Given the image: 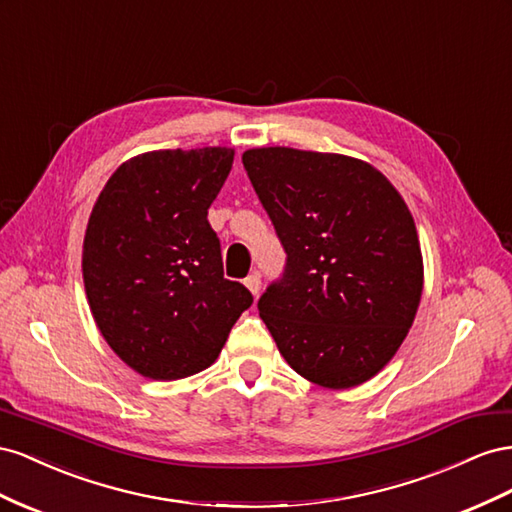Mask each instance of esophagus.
<instances>
[{
    "label": "esophagus",
    "mask_w": 512,
    "mask_h": 512,
    "mask_svg": "<svg viewBox=\"0 0 512 512\" xmlns=\"http://www.w3.org/2000/svg\"><path fill=\"white\" fill-rule=\"evenodd\" d=\"M244 285L248 287V291H251L253 296H257L259 291H261V276H259V274H251V276H246V279H244Z\"/></svg>",
    "instance_id": "1"
}]
</instances>
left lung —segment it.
<instances>
[{"instance_id": "obj_1", "label": "left lung", "mask_w": 512, "mask_h": 512, "mask_svg": "<svg viewBox=\"0 0 512 512\" xmlns=\"http://www.w3.org/2000/svg\"><path fill=\"white\" fill-rule=\"evenodd\" d=\"M287 261L257 309L281 356L309 382H367L397 354L422 294V255L403 197L343 154H242Z\"/></svg>"}]
</instances>
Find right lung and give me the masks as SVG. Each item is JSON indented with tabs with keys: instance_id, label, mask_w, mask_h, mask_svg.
Returning a JSON list of instances; mask_svg holds the SVG:
<instances>
[{
	"instance_id": "add662e5",
	"label": "right lung",
	"mask_w": 512,
	"mask_h": 512,
	"mask_svg": "<svg viewBox=\"0 0 512 512\" xmlns=\"http://www.w3.org/2000/svg\"><path fill=\"white\" fill-rule=\"evenodd\" d=\"M231 165L229 148L148 152L120 165L94 203L83 240L87 302L109 347L143 377L208 369L253 304L223 276L208 223Z\"/></svg>"
}]
</instances>
